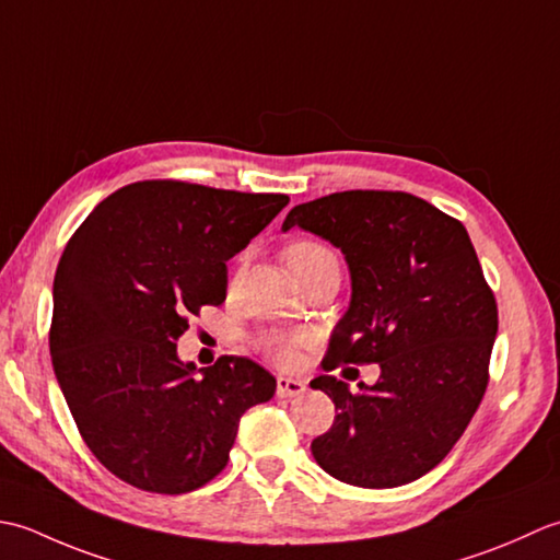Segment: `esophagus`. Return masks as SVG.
I'll use <instances>...</instances> for the list:
<instances>
[{
  "instance_id": "1",
  "label": "esophagus",
  "mask_w": 560,
  "mask_h": 560,
  "mask_svg": "<svg viewBox=\"0 0 560 560\" xmlns=\"http://www.w3.org/2000/svg\"><path fill=\"white\" fill-rule=\"evenodd\" d=\"M306 392V384L302 380H292V376H278V396L280 398H294Z\"/></svg>"
}]
</instances>
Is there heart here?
I'll return each instance as SVG.
<instances>
[{"label":"heart","mask_w":560,"mask_h":560,"mask_svg":"<svg viewBox=\"0 0 560 560\" xmlns=\"http://www.w3.org/2000/svg\"><path fill=\"white\" fill-rule=\"evenodd\" d=\"M284 258H288V264L296 278H302L304 272H310L324 264H338L334 250L322 242H314V238H302V242L290 244L284 248ZM310 340L312 336L304 334V330H292V334H268L266 338H260V348H264L266 355L276 360L278 364H290L296 358V350L310 343Z\"/></svg>","instance_id":"obj_1"}]
</instances>
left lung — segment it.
I'll return each instance as SVG.
<instances>
[{
    "instance_id": "8db88e82",
    "label": "left lung",
    "mask_w": 560,
    "mask_h": 560,
    "mask_svg": "<svg viewBox=\"0 0 560 560\" xmlns=\"http://www.w3.org/2000/svg\"><path fill=\"white\" fill-rule=\"evenodd\" d=\"M302 226L346 254L352 300L322 368L380 362L374 386L352 394L316 376L336 404L312 442L316 464L338 481L396 488L452 452L488 386L498 304L464 224L404 190H343L302 202L282 230Z\"/></svg>"
}]
</instances>
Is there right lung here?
Masks as SVG:
<instances>
[{
  "label": "right lung",
  "instance_id": "obj_1",
  "mask_svg": "<svg viewBox=\"0 0 560 560\" xmlns=\"http://www.w3.org/2000/svg\"><path fill=\"white\" fill-rule=\"evenodd\" d=\"M282 192L137 180L101 200L57 264L50 355L86 447L120 481L162 495L202 488L234 447L238 420L276 376L222 355H176L202 306L226 296V260L276 220Z\"/></svg>",
  "mask_w": 560,
  "mask_h": 560
}]
</instances>
